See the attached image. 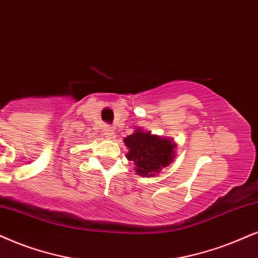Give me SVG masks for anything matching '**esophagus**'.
<instances>
[{
  "label": "esophagus",
  "instance_id": "1",
  "mask_svg": "<svg viewBox=\"0 0 258 258\" xmlns=\"http://www.w3.org/2000/svg\"><path fill=\"white\" fill-rule=\"evenodd\" d=\"M104 135H105V138H107V139H113V136H114L113 128H111V126H106V128L104 129Z\"/></svg>",
  "mask_w": 258,
  "mask_h": 258
}]
</instances>
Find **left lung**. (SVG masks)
Returning a JSON list of instances; mask_svg holds the SVG:
<instances>
[{"mask_svg":"<svg viewBox=\"0 0 258 258\" xmlns=\"http://www.w3.org/2000/svg\"><path fill=\"white\" fill-rule=\"evenodd\" d=\"M128 147L126 159L135 164V172L141 177H157L176 158L177 144L173 139L161 138L136 128L123 140Z\"/></svg>","mask_w":258,"mask_h":258,"instance_id":"left-lung-1","label":"left lung"}]
</instances>
